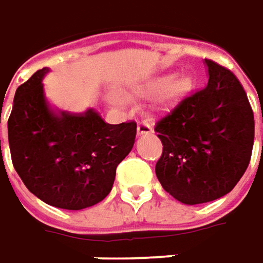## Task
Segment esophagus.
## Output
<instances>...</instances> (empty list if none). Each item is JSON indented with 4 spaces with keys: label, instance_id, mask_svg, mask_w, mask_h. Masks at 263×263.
Segmentation results:
<instances>
[{
    "label": "esophagus",
    "instance_id": "obj_1",
    "mask_svg": "<svg viewBox=\"0 0 263 263\" xmlns=\"http://www.w3.org/2000/svg\"><path fill=\"white\" fill-rule=\"evenodd\" d=\"M153 133V127L152 124L146 120H143V122L139 123V126H137V135L143 136V135H150Z\"/></svg>",
    "mask_w": 263,
    "mask_h": 263
}]
</instances>
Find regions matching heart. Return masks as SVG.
I'll list each match as a JSON object with an SVG mask.
<instances>
[{"instance_id": "b5f03b06", "label": "heart", "mask_w": 263, "mask_h": 263, "mask_svg": "<svg viewBox=\"0 0 263 263\" xmlns=\"http://www.w3.org/2000/svg\"><path fill=\"white\" fill-rule=\"evenodd\" d=\"M168 82H170L168 78L167 79H161V81L153 82L148 86L144 87L141 90V93L143 95H156L160 90L165 89V86H168ZM191 85H193V82L187 76H182L180 79H177L176 82H173L170 86L167 87V90H165L163 98H161V105L164 106V107H170L174 103H177L190 90Z\"/></svg>"}]
</instances>
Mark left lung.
I'll list each match as a JSON object with an SVG mask.
<instances>
[{"label": "left lung", "instance_id": "1", "mask_svg": "<svg viewBox=\"0 0 263 263\" xmlns=\"http://www.w3.org/2000/svg\"><path fill=\"white\" fill-rule=\"evenodd\" d=\"M205 63L208 85L182 99L154 127L163 143L158 181L188 205L228 194L248 168L254 147V111L241 82L222 65Z\"/></svg>", "mask_w": 263, "mask_h": 263}]
</instances>
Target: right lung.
Returning <instances> with one entry per match:
<instances>
[{"instance_id": "add662e5", "label": "right lung", "mask_w": 263, "mask_h": 263, "mask_svg": "<svg viewBox=\"0 0 263 263\" xmlns=\"http://www.w3.org/2000/svg\"><path fill=\"white\" fill-rule=\"evenodd\" d=\"M36 70L16 89L8 119L14 168L25 187L46 204L83 210L110 193L117 165L133 148L136 122L109 124L93 109L83 115L49 109Z\"/></svg>"}]
</instances>
